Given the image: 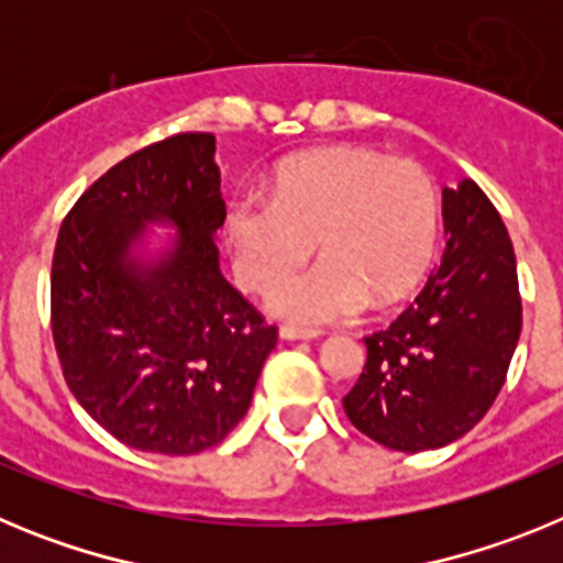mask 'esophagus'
<instances>
[{
	"mask_svg": "<svg viewBox=\"0 0 563 563\" xmlns=\"http://www.w3.org/2000/svg\"><path fill=\"white\" fill-rule=\"evenodd\" d=\"M278 332H282L285 341H310V338L321 335L318 330H305V327H296V324H285Z\"/></svg>",
	"mask_w": 563,
	"mask_h": 563,
	"instance_id": "1",
	"label": "esophagus"
}]
</instances>
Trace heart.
<instances>
[{
	"instance_id": "heart-1",
	"label": "heart",
	"mask_w": 563,
	"mask_h": 563,
	"mask_svg": "<svg viewBox=\"0 0 563 563\" xmlns=\"http://www.w3.org/2000/svg\"><path fill=\"white\" fill-rule=\"evenodd\" d=\"M437 231L440 197L420 163L350 146L282 163L267 200L236 197L225 217L233 273L256 292L300 269L319 239L325 262L271 298L273 312L301 324L409 292L434 256Z\"/></svg>"
}]
</instances>
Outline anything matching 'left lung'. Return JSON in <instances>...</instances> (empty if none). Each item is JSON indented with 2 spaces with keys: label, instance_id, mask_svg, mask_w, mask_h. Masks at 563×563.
<instances>
[{
  "label": "left lung",
  "instance_id": "1",
  "mask_svg": "<svg viewBox=\"0 0 563 563\" xmlns=\"http://www.w3.org/2000/svg\"><path fill=\"white\" fill-rule=\"evenodd\" d=\"M445 251L386 330L363 338L366 363L343 397L361 434L395 451L442 449L474 429L505 386L521 332L516 256L474 180L442 191Z\"/></svg>",
  "mask_w": 563,
  "mask_h": 563
}]
</instances>
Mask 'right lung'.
Wrapping results in <instances>:
<instances>
[{"mask_svg":"<svg viewBox=\"0 0 563 563\" xmlns=\"http://www.w3.org/2000/svg\"><path fill=\"white\" fill-rule=\"evenodd\" d=\"M175 251L137 268L146 221ZM225 222L213 134L180 132L114 163L64 217L49 327L64 380L114 440L152 454L213 449L245 417L278 330L220 273Z\"/></svg>","mask_w":563,"mask_h":563,"instance_id":"1","label":"right lung"}]
</instances>
